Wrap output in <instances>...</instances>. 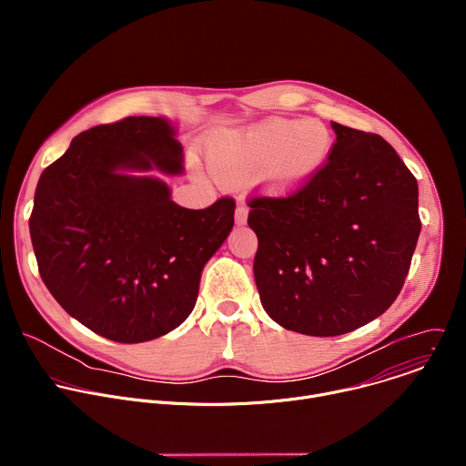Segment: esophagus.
I'll return each instance as SVG.
<instances>
[{
	"label": "esophagus",
	"mask_w": 466,
	"mask_h": 466,
	"mask_svg": "<svg viewBox=\"0 0 466 466\" xmlns=\"http://www.w3.org/2000/svg\"><path fill=\"white\" fill-rule=\"evenodd\" d=\"M247 216H248V207L243 201H239L238 208H236V223L238 225H245L247 223Z\"/></svg>",
	"instance_id": "esophagus-1"
}]
</instances>
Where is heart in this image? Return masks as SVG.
I'll list each match as a JSON object with an SVG mask.
<instances>
[{"instance_id": "1", "label": "heart", "mask_w": 466, "mask_h": 466, "mask_svg": "<svg viewBox=\"0 0 466 466\" xmlns=\"http://www.w3.org/2000/svg\"><path fill=\"white\" fill-rule=\"evenodd\" d=\"M331 132L319 119H268L232 132L210 153L228 173H258L273 187H293L309 178L331 151Z\"/></svg>"}]
</instances>
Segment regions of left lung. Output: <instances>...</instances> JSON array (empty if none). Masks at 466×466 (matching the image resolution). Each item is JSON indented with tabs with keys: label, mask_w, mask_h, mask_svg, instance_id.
Listing matches in <instances>:
<instances>
[{
	"label": "left lung",
	"mask_w": 466,
	"mask_h": 466,
	"mask_svg": "<svg viewBox=\"0 0 466 466\" xmlns=\"http://www.w3.org/2000/svg\"><path fill=\"white\" fill-rule=\"evenodd\" d=\"M328 160L284 197L248 198L259 300L315 338L352 331L400 293L420 234L419 184L378 135L331 121Z\"/></svg>",
	"instance_id": "1"
}]
</instances>
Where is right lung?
Masks as SVG:
<instances>
[{"label":"right lung","instance_id":"add662e5","mask_svg":"<svg viewBox=\"0 0 466 466\" xmlns=\"http://www.w3.org/2000/svg\"><path fill=\"white\" fill-rule=\"evenodd\" d=\"M182 171V146L162 117L130 116L76 137L47 166L29 218L40 277L81 324L116 343H144L191 313L205 263L234 227L236 201L175 205L153 177Z\"/></svg>","mask_w":466,"mask_h":466}]
</instances>
